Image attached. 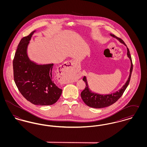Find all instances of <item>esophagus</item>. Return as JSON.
Instances as JSON below:
<instances>
[{
	"label": "esophagus",
	"instance_id": "esophagus-1",
	"mask_svg": "<svg viewBox=\"0 0 147 147\" xmlns=\"http://www.w3.org/2000/svg\"><path fill=\"white\" fill-rule=\"evenodd\" d=\"M76 64V62L74 61H69L66 62L63 65V68L61 69V70L64 71H71V70L74 69L75 66ZM83 76L82 74H80L79 76V77H82ZM61 83L62 84H65L66 82L65 81H63L62 80H61L60 81Z\"/></svg>",
	"mask_w": 147,
	"mask_h": 147
}]
</instances>
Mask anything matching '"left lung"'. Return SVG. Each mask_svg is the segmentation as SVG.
<instances>
[{
    "mask_svg": "<svg viewBox=\"0 0 147 147\" xmlns=\"http://www.w3.org/2000/svg\"><path fill=\"white\" fill-rule=\"evenodd\" d=\"M110 35L113 37L116 38L117 40H119L121 43L123 44L127 47V57L129 58L131 61V68L129 70V75L126 83L123 85V86L120 89H119L117 91L114 92L113 93H111L110 94H105V95L99 94L96 92H92L89 88L86 77L84 76L83 80L84 82H85L86 86L84 90L81 92V98L86 105L92 108H95V109L104 108V107L109 106L114 104L115 102H116L119 98L121 97L124 91H125L127 87L128 86L130 81L131 74L133 70V64H132L131 56L130 55L129 49L127 47L125 43L122 39L116 37L115 35H113L111 34H110Z\"/></svg>",
    "mask_w": 147,
    "mask_h": 147,
    "instance_id": "1",
    "label": "left lung"
}]
</instances>
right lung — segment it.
<instances>
[{"mask_svg":"<svg viewBox=\"0 0 147 147\" xmlns=\"http://www.w3.org/2000/svg\"><path fill=\"white\" fill-rule=\"evenodd\" d=\"M35 32L23 37L18 46L13 60L14 81L22 95L32 104L52 105L60 98L62 90L53 80V63L38 64L28 57V45Z\"/></svg>","mask_w":147,"mask_h":147,"instance_id":"right-lung-1","label":"right lung"}]
</instances>
